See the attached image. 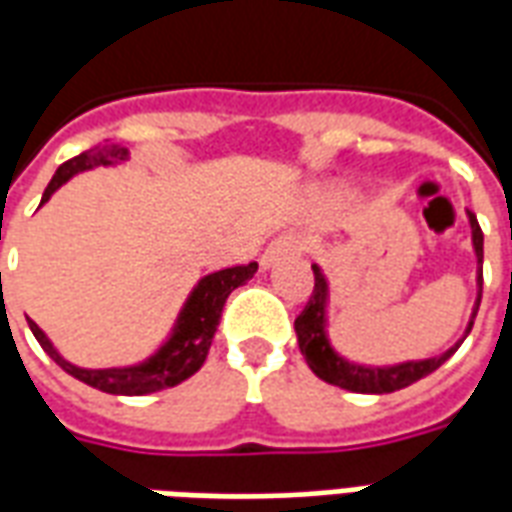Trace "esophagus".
Segmentation results:
<instances>
[{
	"instance_id": "1",
	"label": "esophagus",
	"mask_w": 512,
	"mask_h": 512,
	"mask_svg": "<svg viewBox=\"0 0 512 512\" xmlns=\"http://www.w3.org/2000/svg\"><path fill=\"white\" fill-rule=\"evenodd\" d=\"M300 251H302V245L297 240H292V237H278V240L267 245V251L261 253V267L267 270V267H272L278 259L297 256Z\"/></svg>"
}]
</instances>
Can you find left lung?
I'll list each match as a JSON object with an SVG mask.
<instances>
[{
  "instance_id": "1",
  "label": "left lung",
  "mask_w": 512,
  "mask_h": 512,
  "mask_svg": "<svg viewBox=\"0 0 512 512\" xmlns=\"http://www.w3.org/2000/svg\"><path fill=\"white\" fill-rule=\"evenodd\" d=\"M469 226H472V248L477 256V300L472 305V316L466 324L464 338L475 324L477 308H480V297H483V231L477 223L475 212L466 210ZM313 294L305 311L294 319V333H297V343H300V352L305 354V363L311 368L313 374L324 379L327 384L343 387V390H352V393H368V395H382V393H395V390H404L409 384H414L423 376L434 374L439 365H445L455 354V349L464 343L455 341L447 352L439 357H428V360H406L398 365H363L346 360L343 354H338L330 343L327 335V302H330V283L324 278V272L319 264H313Z\"/></svg>"
}]
</instances>
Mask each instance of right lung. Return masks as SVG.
Wrapping results in <instances>:
<instances>
[{"instance_id": "right-lung-1", "label": "right lung", "mask_w": 512, "mask_h": 512, "mask_svg": "<svg viewBox=\"0 0 512 512\" xmlns=\"http://www.w3.org/2000/svg\"><path fill=\"white\" fill-rule=\"evenodd\" d=\"M119 160H128V149L114 147V144L111 147H95L81 152V155H76L73 160H67V163L59 166L57 174L48 182L40 204H46L70 177H76L81 171L95 169V166H114ZM256 270H259V264L251 261V264H242V267H229V270H218L204 275L193 286V292L188 294V300L182 305L177 322L171 327V335L160 343L158 352L149 354L147 360H141L136 365H125V368H78V365H73L57 352V346L48 341V335L32 319H26V322H29V330L37 338V343L43 346V352L62 371L76 376L78 382H84L89 387H95V390H103V393L111 395L158 393V390H166V387H177L179 382L190 379L204 365L207 352H210L212 346V338H215V330H218L220 324V313H223V305L229 300V294L237 286H242V283L251 281Z\"/></svg>"}]
</instances>
